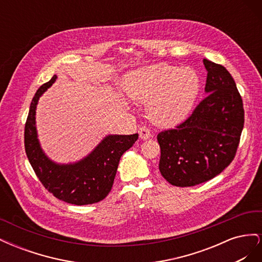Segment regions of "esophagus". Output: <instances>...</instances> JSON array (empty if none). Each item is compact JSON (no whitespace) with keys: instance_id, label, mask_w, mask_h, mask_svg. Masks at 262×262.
<instances>
[{"instance_id":"34e87169","label":"esophagus","mask_w":262,"mask_h":262,"mask_svg":"<svg viewBox=\"0 0 262 262\" xmlns=\"http://www.w3.org/2000/svg\"><path fill=\"white\" fill-rule=\"evenodd\" d=\"M139 136L142 140H147L149 138H152V131H150V129L147 128V126H141L139 129Z\"/></svg>"}]
</instances>
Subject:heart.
<instances>
[{"mask_svg": "<svg viewBox=\"0 0 262 262\" xmlns=\"http://www.w3.org/2000/svg\"><path fill=\"white\" fill-rule=\"evenodd\" d=\"M124 85L132 99L148 102L150 120L167 128L189 116L200 91L195 71L169 64L142 68L126 77Z\"/></svg>", "mask_w": 262, "mask_h": 262, "instance_id": "heart-1", "label": "heart"}]
</instances>
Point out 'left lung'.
Listing matches in <instances>:
<instances>
[{"mask_svg": "<svg viewBox=\"0 0 262 262\" xmlns=\"http://www.w3.org/2000/svg\"><path fill=\"white\" fill-rule=\"evenodd\" d=\"M205 93L191 116L175 129L157 134L160 171L170 185L191 187L209 181L231 164L245 122L243 99L228 71L203 59Z\"/></svg>", "mask_w": 262, "mask_h": 262, "instance_id": "1", "label": "left lung"}]
</instances>
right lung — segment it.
<instances>
[{"mask_svg": "<svg viewBox=\"0 0 262 262\" xmlns=\"http://www.w3.org/2000/svg\"><path fill=\"white\" fill-rule=\"evenodd\" d=\"M55 80L57 75H53L49 82L39 87L31 100L25 124L26 155L43 187L57 199L76 205L99 202L112 190L120 157L138 140L139 134L108 136L80 162L67 165L53 163L39 144L35 116L39 97Z\"/></svg>", "mask_w": 262, "mask_h": 262, "instance_id": "add662e5", "label": "right lung"}]
</instances>
